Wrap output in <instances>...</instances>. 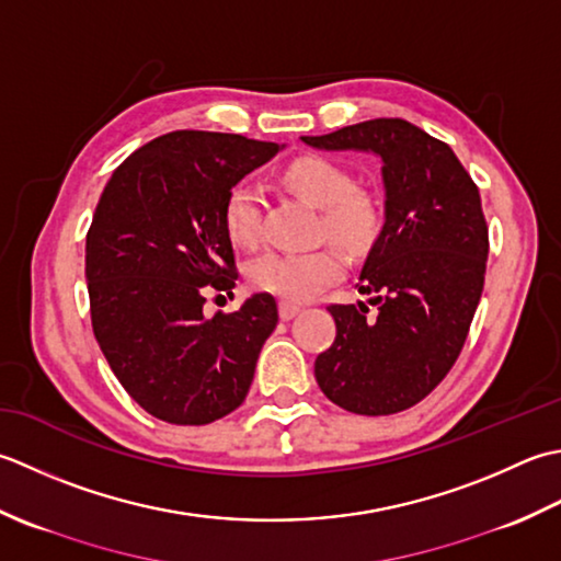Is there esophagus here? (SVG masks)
<instances>
[{
  "mask_svg": "<svg viewBox=\"0 0 561 561\" xmlns=\"http://www.w3.org/2000/svg\"><path fill=\"white\" fill-rule=\"evenodd\" d=\"M278 312H280V319H285V322H288V319H293L297 312H300V305H295L290 300H280L278 302Z\"/></svg>",
  "mask_w": 561,
  "mask_h": 561,
  "instance_id": "1",
  "label": "esophagus"
}]
</instances>
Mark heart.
Masks as SVG:
<instances>
[{
	"label": "heart",
	"mask_w": 561,
	"mask_h": 561,
	"mask_svg": "<svg viewBox=\"0 0 561 561\" xmlns=\"http://www.w3.org/2000/svg\"><path fill=\"white\" fill-rule=\"evenodd\" d=\"M280 181L295 196L322 210V230L341 249L360 254L370 247L380 227V210L370 193L353 188V179L344 167L327 157H297L280 171ZM222 220L234 244H254L261 220L259 191L249 184L234 186L225 201ZM341 268L344 259L336 249L266 254L251 264L249 280L259 290L302 302L339 278Z\"/></svg>",
	"instance_id": "obj_1"
}]
</instances>
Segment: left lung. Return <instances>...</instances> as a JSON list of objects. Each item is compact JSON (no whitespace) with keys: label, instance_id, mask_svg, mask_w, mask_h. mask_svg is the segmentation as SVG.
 <instances>
[{"label":"left lung","instance_id":"1","mask_svg":"<svg viewBox=\"0 0 561 561\" xmlns=\"http://www.w3.org/2000/svg\"><path fill=\"white\" fill-rule=\"evenodd\" d=\"M314 150L380 157L385 222L360 268L368 304L331 305L336 339L314 377L341 409L397 414L421 402L462 351L484 288L489 232L474 181L448 145L402 118L302 137Z\"/></svg>","mask_w":561,"mask_h":561}]
</instances>
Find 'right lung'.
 <instances>
[{
	"label": "right lung",
	"instance_id": "add662e5",
	"mask_svg": "<svg viewBox=\"0 0 561 561\" xmlns=\"http://www.w3.org/2000/svg\"><path fill=\"white\" fill-rule=\"evenodd\" d=\"M283 145L176 130L113 171L87 234L91 327L113 375L154 419L205 426L244 402L278 324L268 293L205 317V290L234 288L225 201Z\"/></svg>",
	"mask_w": 561,
	"mask_h": 561
}]
</instances>
